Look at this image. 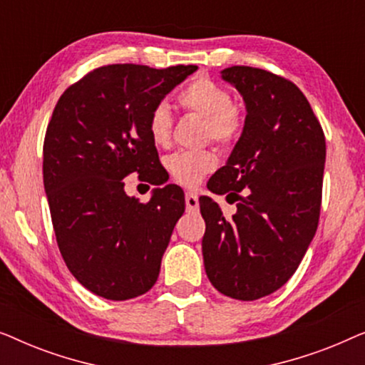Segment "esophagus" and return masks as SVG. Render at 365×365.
I'll list each match as a JSON object with an SVG mask.
<instances>
[{
    "label": "esophagus",
    "mask_w": 365,
    "mask_h": 365,
    "mask_svg": "<svg viewBox=\"0 0 365 365\" xmlns=\"http://www.w3.org/2000/svg\"><path fill=\"white\" fill-rule=\"evenodd\" d=\"M186 207L189 212H196L199 209V199L194 192H186Z\"/></svg>",
    "instance_id": "obj_1"
}]
</instances>
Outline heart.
Segmentation results:
<instances>
[{
    "mask_svg": "<svg viewBox=\"0 0 365 365\" xmlns=\"http://www.w3.org/2000/svg\"><path fill=\"white\" fill-rule=\"evenodd\" d=\"M178 103L189 113L204 118V139L226 148L241 136L244 128L242 111L232 103L231 94L211 78L199 76L186 84L178 94ZM148 133L156 146H168L171 141L173 118L164 103L156 104L148 116ZM171 176L184 186H196L202 176L217 166L212 149L176 151L166 159Z\"/></svg>",
    "mask_w": 365,
    "mask_h": 365,
    "instance_id": "b5f03b06",
    "label": "heart"
}]
</instances>
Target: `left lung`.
Here are the masks:
<instances>
[{
    "mask_svg": "<svg viewBox=\"0 0 365 365\" xmlns=\"http://www.w3.org/2000/svg\"><path fill=\"white\" fill-rule=\"evenodd\" d=\"M221 73L247 114L226 166L207 184L237 202L236 214L226 219L217 202L199 197L204 267L224 296L256 301L291 279L317 231L326 138L292 81L251 66Z\"/></svg>",
    "mask_w": 365,
    "mask_h": 365,
    "instance_id": "1",
    "label": "left lung"
}]
</instances>
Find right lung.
<instances>
[{
	"instance_id": "1",
	"label": "right lung",
	"mask_w": 365,
	"mask_h": 365,
	"mask_svg": "<svg viewBox=\"0 0 365 365\" xmlns=\"http://www.w3.org/2000/svg\"><path fill=\"white\" fill-rule=\"evenodd\" d=\"M108 64L61 94L43 144V181L59 252L79 284L109 301L148 292L158 281L173 229L184 212L181 187L148 202L124 192V178L164 184L148 116L196 71Z\"/></svg>"
}]
</instances>
